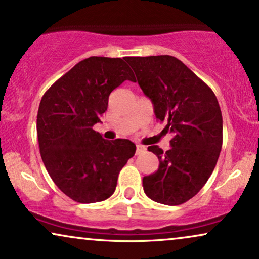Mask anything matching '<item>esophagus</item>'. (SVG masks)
Here are the masks:
<instances>
[{"mask_svg":"<svg viewBox=\"0 0 259 259\" xmlns=\"http://www.w3.org/2000/svg\"><path fill=\"white\" fill-rule=\"evenodd\" d=\"M145 151H146L145 146H143V145H140V144H138V145H137V150H136V153H137V154H142L143 152H145Z\"/></svg>","mask_w":259,"mask_h":259,"instance_id":"34e87169","label":"esophagus"}]
</instances>
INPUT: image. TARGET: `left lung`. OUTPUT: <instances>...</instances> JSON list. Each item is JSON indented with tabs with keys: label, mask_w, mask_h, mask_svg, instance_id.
Returning <instances> with one entry per match:
<instances>
[{
	"label": "left lung",
	"mask_w": 259,
	"mask_h": 259,
	"mask_svg": "<svg viewBox=\"0 0 259 259\" xmlns=\"http://www.w3.org/2000/svg\"><path fill=\"white\" fill-rule=\"evenodd\" d=\"M154 114L172 133L170 150L157 145L158 170L143 179L151 200L177 206L196 195L217 165L223 146V115L215 94L172 56L127 57ZM136 80V82H137Z\"/></svg>",
	"instance_id": "obj_1"
}]
</instances>
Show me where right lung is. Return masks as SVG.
Wrapping results in <instances>:
<instances>
[{
  "instance_id": "right-lung-1",
  "label": "right lung",
  "mask_w": 259,
  "mask_h": 259,
  "mask_svg": "<svg viewBox=\"0 0 259 259\" xmlns=\"http://www.w3.org/2000/svg\"><path fill=\"white\" fill-rule=\"evenodd\" d=\"M133 72L121 58L89 57L44 94L36 116L39 150L57 187L79 203L107 200L136 145L106 140L93 130L107 110L110 93Z\"/></svg>"
}]
</instances>
